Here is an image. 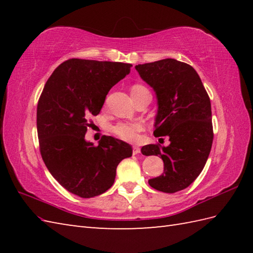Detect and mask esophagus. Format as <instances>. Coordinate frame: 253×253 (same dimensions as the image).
<instances>
[{
	"label": "esophagus",
	"instance_id": "34e87169",
	"mask_svg": "<svg viewBox=\"0 0 253 253\" xmlns=\"http://www.w3.org/2000/svg\"><path fill=\"white\" fill-rule=\"evenodd\" d=\"M140 151H141V149L139 148V147H133V148H132V153H133V154L140 153Z\"/></svg>",
	"mask_w": 253,
	"mask_h": 253
}]
</instances>
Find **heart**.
<instances>
[{
	"label": "heart",
	"instance_id": "1",
	"mask_svg": "<svg viewBox=\"0 0 253 253\" xmlns=\"http://www.w3.org/2000/svg\"><path fill=\"white\" fill-rule=\"evenodd\" d=\"M146 89L141 84H133L131 87V94L137 93L138 91ZM143 125L140 122H122L111 128L113 135L121 140L127 142H135L138 140L139 133L142 131Z\"/></svg>",
	"mask_w": 253,
	"mask_h": 253
}]
</instances>
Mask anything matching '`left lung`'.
Returning a JSON list of instances; mask_svg holds the SVG:
<instances>
[{"label":"left lung","mask_w":253,"mask_h":253,"mask_svg":"<svg viewBox=\"0 0 253 253\" xmlns=\"http://www.w3.org/2000/svg\"><path fill=\"white\" fill-rule=\"evenodd\" d=\"M137 72L158 96L154 135L170 143L148 144L143 155H160L163 174L149 180L162 192L174 193L196 180L207 163L213 142L211 102L192 66L174 58L136 65Z\"/></svg>","instance_id":"1"}]
</instances>
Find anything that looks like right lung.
<instances>
[{"label":"right lung","instance_id":"obj_1","mask_svg":"<svg viewBox=\"0 0 253 253\" xmlns=\"http://www.w3.org/2000/svg\"><path fill=\"white\" fill-rule=\"evenodd\" d=\"M131 64L71 58L47 79L38 101L37 130L42 160L69 192L92 198L114 184L116 168L131 157L130 144L102 136L98 146L85 141L90 116L100 113L106 94Z\"/></svg>","mask_w":253,"mask_h":253}]
</instances>
